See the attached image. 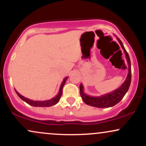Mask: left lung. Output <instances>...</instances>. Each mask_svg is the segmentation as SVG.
<instances>
[{
    "mask_svg": "<svg viewBox=\"0 0 146 146\" xmlns=\"http://www.w3.org/2000/svg\"><path fill=\"white\" fill-rule=\"evenodd\" d=\"M117 40L119 41V44H121V48H123V51L125 55L127 62L128 64V74L127 75V78L125 79L123 84L117 90H115L111 93H107L106 95H103L100 97H91L89 95H87L84 93L82 84H80V95L82 99L87 105L91 106L98 107V108H108V107L113 106L119 103L123 99L125 93H127L130 87V82H131V64H130V60L129 58L128 52L125 49L124 46L122 44L121 41L119 38H117Z\"/></svg>",
    "mask_w": 146,
    "mask_h": 146,
    "instance_id": "1",
    "label": "left lung"
}]
</instances>
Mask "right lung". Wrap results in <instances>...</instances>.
Here are the masks:
<instances>
[{"mask_svg": "<svg viewBox=\"0 0 146 146\" xmlns=\"http://www.w3.org/2000/svg\"><path fill=\"white\" fill-rule=\"evenodd\" d=\"M67 79H68V77H66V78H65L64 79L62 82V84H61V86H60V90H59V93H58V94L57 95L55 98H52L51 100H45V101H33V100H29V99L25 98V97H23V95H21V94H20L19 93H18L16 90H16V93H17L18 97H19V98H21L22 100H23V101L26 102V103H27L28 104H29L30 106H36V107H38V106L39 107H49V106H51L56 104L60 101V98H61L62 94L63 86H64V84H65V82H66V81Z\"/></svg>", "mask_w": 146, "mask_h": 146, "instance_id": "obj_1", "label": "right lung"}]
</instances>
